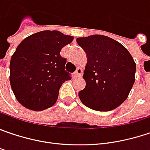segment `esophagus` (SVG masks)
Segmentation results:
<instances>
[{
	"label": "esophagus",
	"mask_w": 150,
	"mask_h": 150,
	"mask_svg": "<svg viewBox=\"0 0 150 150\" xmlns=\"http://www.w3.org/2000/svg\"><path fill=\"white\" fill-rule=\"evenodd\" d=\"M82 74H83L82 69H81V68H78V69H76V71L74 73V76H75V77H79V76H81Z\"/></svg>",
	"instance_id": "34e87169"
}]
</instances>
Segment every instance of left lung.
Returning <instances> with one entry per match:
<instances>
[{
	"label": "left lung",
	"mask_w": 150,
	"mask_h": 150,
	"mask_svg": "<svg viewBox=\"0 0 150 150\" xmlns=\"http://www.w3.org/2000/svg\"><path fill=\"white\" fill-rule=\"evenodd\" d=\"M87 55L83 78L86 85L79 93L81 102L90 109L110 111L128 97L134 81L136 64L118 41L102 35L77 38Z\"/></svg>",
	"instance_id": "left-lung-1"
}]
</instances>
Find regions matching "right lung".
Here are the masks:
<instances>
[{"mask_svg":"<svg viewBox=\"0 0 150 150\" xmlns=\"http://www.w3.org/2000/svg\"><path fill=\"white\" fill-rule=\"evenodd\" d=\"M73 36L57 30H44L25 38L10 62V84L17 100L31 110H44L57 99L59 89L71 80L64 70L66 58L62 48Z\"/></svg>","mask_w":150,"mask_h":150,"instance_id":"add662e5","label":"right lung"}]
</instances>
